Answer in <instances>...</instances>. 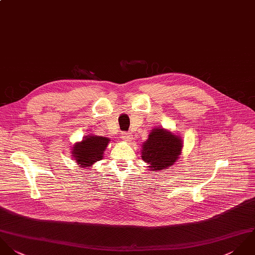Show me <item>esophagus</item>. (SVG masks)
I'll list each match as a JSON object with an SVG mask.
<instances>
[{"label": "esophagus", "mask_w": 255, "mask_h": 255, "mask_svg": "<svg viewBox=\"0 0 255 255\" xmlns=\"http://www.w3.org/2000/svg\"><path fill=\"white\" fill-rule=\"evenodd\" d=\"M122 139L125 141V142H127V143H130V142H132V139H133V136H132V134L131 133H129V132H124V133H122Z\"/></svg>", "instance_id": "esophagus-1"}]
</instances>
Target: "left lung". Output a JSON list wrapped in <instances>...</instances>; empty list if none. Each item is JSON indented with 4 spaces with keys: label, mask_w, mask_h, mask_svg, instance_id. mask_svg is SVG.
<instances>
[{
    "label": "left lung",
    "mask_w": 255,
    "mask_h": 255,
    "mask_svg": "<svg viewBox=\"0 0 255 255\" xmlns=\"http://www.w3.org/2000/svg\"><path fill=\"white\" fill-rule=\"evenodd\" d=\"M182 147L183 142L179 135L156 127L152 129L147 141L143 143L141 157L153 172L167 169L177 161Z\"/></svg>",
    "instance_id": "left-lung-1"
}]
</instances>
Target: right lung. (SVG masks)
Here are the masks:
<instances>
[{
	"label": "right lung",
	"mask_w": 255,
	"mask_h": 255,
	"mask_svg": "<svg viewBox=\"0 0 255 255\" xmlns=\"http://www.w3.org/2000/svg\"><path fill=\"white\" fill-rule=\"evenodd\" d=\"M110 139L97 135H88L72 147V156L80 167H92L103 158Z\"/></svg>",
	"instance_id": "obj_1"
}]
</instances>
